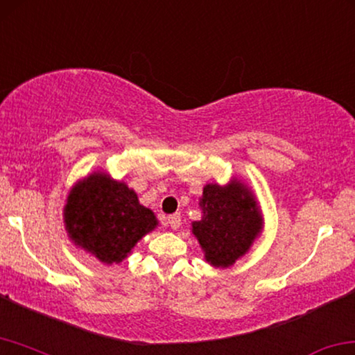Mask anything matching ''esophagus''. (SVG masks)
I'll list each match as a JSON object with an SVG mask.
<instances>
[{
	"label": "esophagus",
	"mask_w": 355,
	"mask_h": 355,
	"mask_svg": "<svg viewBox=\"0 0 355 355\" xmlns=\"http://www.w3.org/2000/svg\"><path fill=\"white\" fill-rule=\"evenodd\" d=\"M168 225H170L173 230H178V228L181 227V216L179 214L168 216Z\"/></svg>",
	"instance_id": "obj_1"
}]
</instances>
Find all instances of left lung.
Listing matches in <instances>:
<instances>
[{
  "label": "left lung",
  "instance_id": "1",
  "mask_svg": "<svg viewBox=\"0 0 355 355\" xmlns=\"http://www.w3.org/2000/svg\"><path fill=\"white\" fill-rule=\"evenodd\" d=\"M200 222L192 232L205 250V257L214 266H228L248 252L260 233L261 217L254 196L241 182L227 187L208 184L200 201Z\"/></svg>",
  "mask_w": 355,
  "mask_h": 355
}]
</instances>
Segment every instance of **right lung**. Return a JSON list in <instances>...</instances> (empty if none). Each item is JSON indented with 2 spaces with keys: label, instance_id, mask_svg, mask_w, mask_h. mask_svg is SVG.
Instances as JSON below:
<instances>
[{
  "label": "right lung",
  "instance_id": "obj_1",
  "mask_svg": "<svg viewBox=\"0 0 355 355\" xmlns=\"http://www.w3.org/2000/svg\"><path fill=\"white\" fill-rule=\"evenodd\" d=\"M67 230L78 246L103 263H119L157 227L154 212L138 203L123 182L95 173L69 193L64 206Z\"/></svg>",
  "mask_w": 355,
  "mask_h": 355
}]
</instances>
